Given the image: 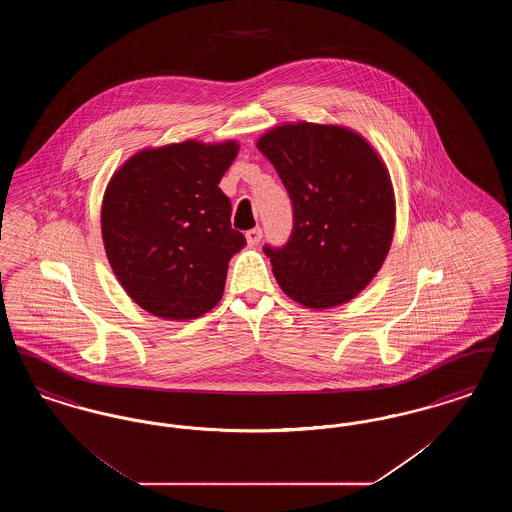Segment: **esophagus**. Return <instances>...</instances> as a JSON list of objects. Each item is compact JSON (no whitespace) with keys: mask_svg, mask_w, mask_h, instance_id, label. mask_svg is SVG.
I'll list each match as a JSON object with an SVG mask.
<instances>
[{"mask_svg":"<svg viewBox=\"0 0 512 512\" xmlns=\"http://www.w3.org/2000/svg\"><path fill=\"white\" fill-rule=\"evenodd\" d=\"M261 238H263V230H261V228H253V230L245 232V240H247V244L249 245L259 244Z\"/></svg>","mask_w":512,"mask_h":512,"instance_id":"esophagus-1","label":"esophagus"}]
</instances>
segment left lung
<instances>
[{
	"instance_id": "obj_1",
	"label": "left lung",
	"mask_w": 512,
	"mask_h": 512,
	"mask_svg": "<svg viewBox=\"0 0 512 512\" xmlns=\"http://www.w3.org/2000/svg\"><path fill=\"white\" fill-rule=\"evenodd\" d=\"M293 205L290 242L265 247L278 286L307 309L355 299L384 265L395 194L380 153L341 124H278L257 140Z\"/></svg>"
}]
</instances>
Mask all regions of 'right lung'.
Listing matches in <instances>:
<instances>
[{
	"label": "right lung",
	"instance_id": "1",
	"mask_svg": "<svg viewBox=\"0 0 512 512\" xmlns=\"http://www.w3.org/2000/svg\"><path fill=\"white\" fill-rule=\"evenodd\" d=\"M238 151L236 140L146 147L111 176L101 203L105 253L149 315L192 320L219 303L228 261L245 245L219 188Z\"/></svg>",
	"mask_w": 512,
	"mask_h": 512
}]
</instances>
